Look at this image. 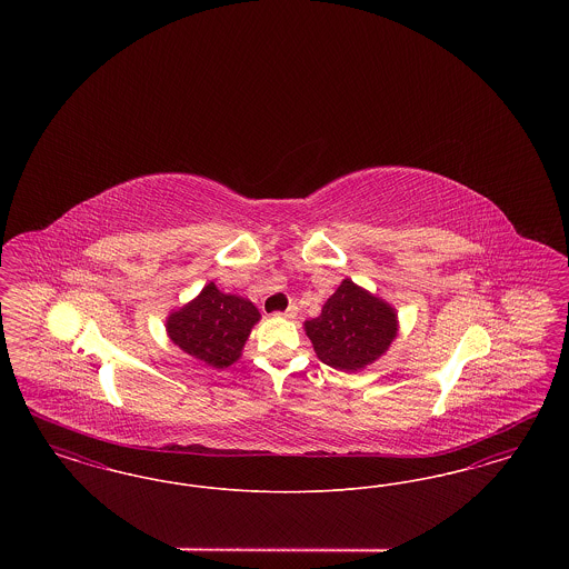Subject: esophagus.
<instances>
[{"instance_id": "34e87169", "label": "esophagus", "mask_w": 569, "mask_h": 569, "mask_svg": "<svg viewBox=\"0 0 569 569\" xmlns=\"http://www.w3.org/2000/svg\"><path fill=\"white\" fill-rule=\"evenodd\" d=\"M277 316H281V318H295V316H297V305H290L286 311H281V313H277Z\"/></svg>"}]
</instances>
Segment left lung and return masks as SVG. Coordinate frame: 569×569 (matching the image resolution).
<instances>
[{
    "instance_id": "8db88e82",
    "label": "left lung",
    "mask_w": 569,
    "mask_h": 569,
    "mask_svg": "<svg viewBox=\"0 0 569 569\" xmlns=\"http://www.w3.org/2000/svg\"><path fill=\"white\" fill-rule=\"evenodd\" d=\"M397 330V311L352 279H343L322 313L305 322L318 358L346 373L360 371L388 352Z\"/></svg>"
}]
</instances>
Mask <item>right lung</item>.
I'll use <instances>...</instances> for the list:
<instances>
[{"instance_id": "1", "label": "right lung", "mask_w": 569, "mask_h": 569, "mask_svg": "<svg viewBox=\"0 0 569 569\" xmlns=\"http://www.w3.org/2000/svg\"><path fill=\"white\" fill-rule=\"evenodd\" d=\"M258 320L260 311L251 300L223 295L211 281L191 302L168 316L166 330L183 352L213 369H226L241 358Z\"/></svg>"}]
</instances>
